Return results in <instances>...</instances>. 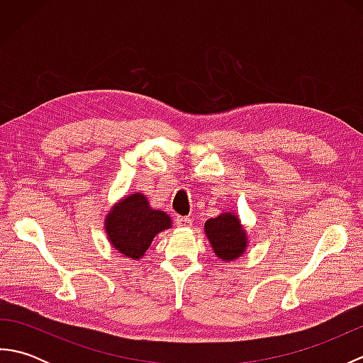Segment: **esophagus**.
Listing matches in <instances>:
<instances>
[{
    "mask_svg": "<svg viewBox=\"0 0 363 363\" xmlns=\"http://www.w3.org/2000/svg\"><path fill=\"white\" fill-rule=\"evenodd\" d=\"M176 223H177V225H179L181 228H189V226H191V220L187 218V217H177V218H176Z\"/></svg>",
    "mask_w": 363,
    "mask_h": 363,
    "instance_id": "esophagus-1",
    "label": "esophagus"
}]
</instances>
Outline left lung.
Segmentation results:
<instances>
[{"label":"left lung","instance_id":"obj_1","mask_svg":"<svg viewBox=\"0 0 363 363\" xmlns=\"http://www.w3.org/2000/svg\"><path fill=\"white\" fill-rule=\"evenodd\" d=\"M204 233L213 252L223 262H234L242 257L250 246L246 228L233 211H225L218 217L207 220Z\"/></svg>","mask_w":363,"mask_h":363}]
</instances>
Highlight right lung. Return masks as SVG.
<instances>
[{
  "instance_id": "1",
  "label": "right lung",
  "mask_w": 363,
  "mask_h": 363,
  "mask_svg": "<svg viewBox=\"0 0 363 363\" xmlns=\"http://www.w3.org/2000/svg\"><path fill=\"white\" fill-rule=\"evenodd\" d=\"M173 226L169 215L152 209L148 198L140 191L118 199L104 218L107 240L123 256L140 260L148 251L154 237Z\"/></svg>"
}]
</instances>
